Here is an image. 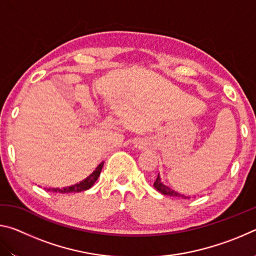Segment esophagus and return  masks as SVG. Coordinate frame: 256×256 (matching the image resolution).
I'll return each instance as SVG.
<instances>
[{"label":"esophagus","instance_id":"esophagus-1","mask_svg":"<svg viewBox=\"0 0 256 256\" xmlns=\"http://www.w3.org/2000/svg\"><path fill=\"white\" fill-rule=\"evenodd\" d=\"M144 141H138L136 144V146H138V149H144Z\"/></svg>","mask_w":256,"mask_h":256}]
</instances>
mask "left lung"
Listing matches in <instances>:
<instances>
[{
	"label": "left lung",
	"instance_id": "left-lung-1",
	"mask_svg": "<svg viewBox=\"0 0 256 256\" xmlns=\"http://www.w3.org/2000/svg\"><path fill=\"white\" fill-rule=\"evenodd\" d=\"M154 188L158 190V192L164 194V196H172V198H190V196H184V194H180V193H178V192H176V190H174L172 188H168L167 185H164V184L162 183V178H160V175H159V174H158V176H157V180H154Z\"/></svg>",
	"mask_w": 256,
	"mask_h": 256
}]
</instances>
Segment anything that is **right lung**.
Here are the masks:
<instances>
[{
  "instance_id": "obj_1",
  "label": "right lung",
  "mask_w": 256,
  "mask_h": 256,
  "mask_svg": "<svg viewBox=\"0 0 256 256\" xmlns=\"http://www.w3.org/2000/svg\"><path fill=\"white\" fill-rule=\"evenodd\" d=\"M104 166V162H102L100 164H98L92 174H90L86 178L82 180L80 183H76L74 185L71 186H66V188H47V190H52V192H56V193H76V192H82V190H89L92 186L94 184V182L98 180L99 175H100V172L102 170Z\"/></svg>"
}]
</instances>
